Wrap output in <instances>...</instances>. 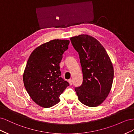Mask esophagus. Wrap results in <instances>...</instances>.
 Wrapping results in <instances>:
<instances>
[{"label": "esophagus", "mask_w": 134, "mask_h": 134, "mask_svg": "<svg viewBox=\"0 0 134 134\" xmlns=\"http://www.w3.org/2000/svg\"><path fill=\"white\" fill-rule=\"evenodd\" d=\"M68 82H69V83L70 85H72V79H69V80H68Z\"/></svg>", "instance_id": "esophagus-1"}]
</instances>
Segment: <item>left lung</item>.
<instances>
[{
  "instance_id": "1",
  "label": "left lung",
  "mask_w": 134,
  "mask_h": 134,
  "mask_svg": "<svg viewBox=\"0 0 134 134\" xmlns=\"http://www.w3.org/2000/svg\"><path fill=\"white\" fill-rule=\"evenodd\" d=\"M78 52L83 82L75 87L79 100L89 107H96L108 96L112 87L113 68L103 46L95 38L81 35L70 38Z\"/></svg>"
}]
</instances>
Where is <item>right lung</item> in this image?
<instances>
[{
	"instance_id": "obj_1",
	"label": "right lung",
	"mask_w": 134,
	"mask_h": 134,
	"mask_svg": "<svg viewBox=\"0 0 134 134\" xmlns=\"http://www.w3.org/2000/svg\"><path fill=\"white\" fill-rule=\"evenodd\" d=\"M70 41L53 40L43 43L32 52L23 75L28 94L40 106L49 108L60 102L59 97L69 86L61 77V60Z\"/></svg>"
}]
</instances>
